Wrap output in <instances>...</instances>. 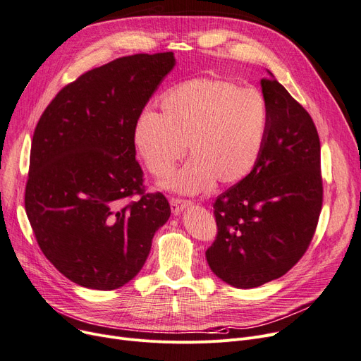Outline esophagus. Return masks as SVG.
I'll return each mask as SVG.
<instances>
[{
  "mask_svg": "<svg viewBox=\"0 0 361 361\" xmlns=\"http://www.w3.org/2000/svg\"><path fill=\"white\" fill-rule=\"evenodd\" d=\"M192 203L190 200H182V198H171L170 200V207H171V212L175 214H179L183 209H186Z\"/></svg>",
  "mask_w": 361,
  "mask_h": 361,
  "instance_id": "1",
  "label": "esophagus"
}]
</instances>
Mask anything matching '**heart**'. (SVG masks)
Masks as SVG:
<instances>
[{
    "label": "heart",
    "mask_w": 361,
    "mask_h": 361,
    "mask_svg": "<svg viewBox=\"0 0 361 361\" xmlns=\"http://www.w3.org/2000/svg\"><path fill=\"white\" fill-rule=\"evenodd\" d=\"M160 114L143 112L133 142L147 170L158 179L171 175L188 151L192 155L167 190L198 194L218 180L224 186L246 179L264 151L269 109L255 89L219 77H198L160 97Z\"/></svg>",
    "instance_id": "obj_1"
}]
</instances>
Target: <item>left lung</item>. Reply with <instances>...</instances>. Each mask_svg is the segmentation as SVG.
Here are the masks:
<instances>
[{
  "label": "left lung",
  "instance_id": "left-lung-1",
  "mask_svg": "<svg viewBox=\"0 0 361 361\" xmlns=\"http://www.w3.org/2000/svg\"><path fill=\"white\" fill-rule=\"evenodd\" d=\"M269 109L264 151L250 175L213 203L206 250L225 283L250 289L277 280L308 250L323 206L320 137L308 111L274 78H262Z\"/></svg>",
  "mask_w": 361,
  "mask_h": 361
}]
</instances>
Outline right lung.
<instances>
[{"instance_id": "obj_1", "label": "right lung", "mask_w": 361, "mask_h": 361, "mask_svg": "<svg viewBox=\"0 0 361 361\" xmlns=\"http://www.w3.org/2000/svg\"><path fill=\"white\" fill-rule=\"evenodd\" d=\"M175 65L171 51L118 57L66 84L37 123L25 210L41 252L82 287L136 277L169 219L167 198L143 185L133 130Z\"/></svg>"}]
</instances>
